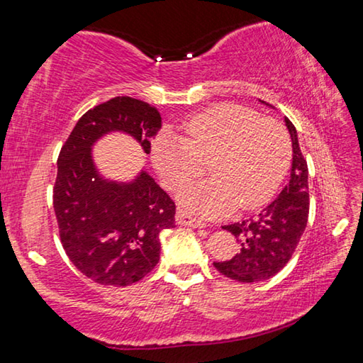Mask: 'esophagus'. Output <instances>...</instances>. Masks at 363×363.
I'll return each instance as SVG.
<instances>
[{"label":"esophagus","mask_w":363,"mask_h":363,"mask_svg":"<svg viewBox=\"0 0 363 363\" xmlns=\"http://www.w3.org/2000/svg\"><path fill=\"white\" fill-rule=\"evenodd\" d=\"M176 223L181 225H189V227H205V224L201 223V220L194 218L192 214L187 213L186 210H182V208H179V210L176 211Z\"/></svg>","instance_id":"obj_1"}]
</instances>
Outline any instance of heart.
<instances>
[{"mask_svg": "<svg viewBox=\"0 0 363 363\" xmlns=\"http://www.w3.org/2000/svg\"><path fill=\"white\" fill-rule=\"evenodd\" d=\"M184 136L164 130L152 145L164 186L176 190L201 173L211 179L182 190L181 200L200 216L256 210L272 199L288 169L291 144L285 126L238 104H216L182 125Z\"/></svg>", "mask_w": 363, "mask_h": 363, "instance_id": "b5f03b06", "label": "heart"}]
</instances>
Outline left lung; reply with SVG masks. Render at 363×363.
Masks as SVG:
<instances>
[{
  "instance_id": "obj_1",
  "label": "left lung",
  "mask_w": 363,
  "mask_h": 363,
  "mask_svg": "<svg viewBox=\"0 0 363 363\" xmlns=\"http://www.w3.org/2000/svg\"><path fill=\"white\" fill-rule=\"evenodd\" d=\"M285 125L293 143L290 182L259 214L223 227L235 235L240 250L232 259L214 262V267L242 284L267 280L280 272L291 259L309 218L307 162L299 149L296 128L288 118Z\"/></svg>"
}]
</instances>
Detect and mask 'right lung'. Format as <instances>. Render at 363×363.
<instances>
[{"mask_svg":"<svg viewBox=\"0 0 363 363\" xmlns=\"http://www.w3.org/2000/svg\"><path fill=\"white\" fill-rule=\"evenodd\" d=\"M160 128L155 107L118 96L88 110L60 149L52 189L60 242L73 266L96 284L128 286L153 270L160 233L174 227L176 205L145 171L128 184L102 179L91 147L104 134L123 131L149 153Z\"/></svg>","mask_w":363,"mask_h":363,"instance_id":"1","label":"right lung"}]
</instances>
